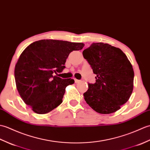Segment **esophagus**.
I'll return each mask as SVG.
<instances>
[{"mask_svg":"<svg viewBox=\"0 0 150 150\" xmlns=\"http://www.w3.org/2000/svg\"><path fill=\"white\" fill-rule=\"evenodd\" d=\"M74 81L76 83H79L81 82V80H79V79H74Z\"/></svg>","mask_w":150,"mask_h":150,"instance_id":"obj_1","label":"esophagus"}]
</instances>
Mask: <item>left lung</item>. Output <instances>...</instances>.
Segmentation results:
<instances>
[{
  "mask_svg": "<svg viewBox=\"0 0 150 150\" xmlns=\"http://www.w3.org/2000/svg\"><path fill=\"white\" fill-rule=\"evenodd\" d=\"M96 74V83H88L83 94L91 107L99 114H109L128 101L134 88V72L120 49L104 43H93L83 51Z\"/></svg>",
  "mask_w": 150,
  "mask_h": 150,
  "instance_id": "obj_1",
  "label": "left lung"
}]
</instances>
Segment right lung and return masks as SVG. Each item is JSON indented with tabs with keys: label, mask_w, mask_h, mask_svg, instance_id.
Instances as JSON below:
<instances>
[{
	"label": "right lung",
	"mask_w": 150,
	"mask_h": 150,
	"mask_svg": "<svg viewBox=\"0 0 150 150\" xmlns=\"http://www.w3.org/2000/svg\"><path fill=\"white\" fill-rule=\"evenodd\" d=\"M83 43L41 40L32 43L20 56L15 67L16 88L21 98L36 114L52 111L62 103L65 88L74 83L57 72L65 68L70 53L84 47Z\"/></svg>",
	"instance_id": "1"
}]
</instances>
